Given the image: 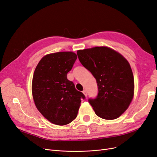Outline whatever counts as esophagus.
Returning <instances> with one entry per match:
<instances>
[{"label": "esophagus", "mask_w": 157, "mask_h": 157, "mask_svg": "<svg viewBox=\"0 0 157 157\" xmlns=\"http://www.w3.org/2000/svg\"><path fill=\"white\" fill-rule=\"evenodd\" d=\"M82 93L84 94V95L86 97H87L88 94H87V91H86V90H84V91H82Z\"/></svg>", "instance_id": "34e87169"}]
</instances>
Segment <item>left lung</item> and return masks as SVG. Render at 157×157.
Returning a JSON list of instances; mask_svg holds the SVG:
<instances>
[{
	"instance_id": "obj_1",
	"label": "left lung",
	"mask_w": 157,
	"mask_h": 157,
	"mask_svg": "<svg viewBox=\"0 0 157 157\" xmlns=\"http://www.w3.org/2000/svg\"><path fill=\"white\" fill-rule=\"evenodd\" d=\"M77 55L80 63L97 80L98 95L89 99L96 115L108 120L121 116L134 94L133 73L127 59L105 46L78 50Z\"/></svg>"
}]
</instances>
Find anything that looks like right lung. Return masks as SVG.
I'll return each instance as SVG.
<instances>
[{
  "instance_id": "add662e5",
  "label": "right lung",
  "mask_w": 157,
  "mask_h": 157,
  "mask_svg": "<svg viewBox=\"0 0 157 157\" xmlns=\"http://www.w3.org/2000/svg\"><path fill=\"white\" fill-rule=\"evenodd\" d=\"M77 56L73 52L48 54L37 63L32 82V97L37 109L57 125L71 123L77 116L84 94L67 78Z\"/></svg>"
}]
</instances>
